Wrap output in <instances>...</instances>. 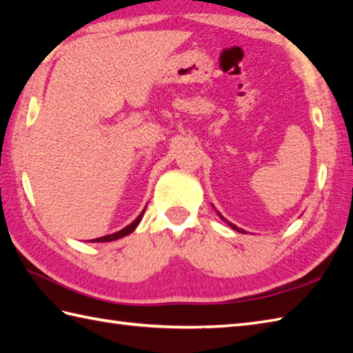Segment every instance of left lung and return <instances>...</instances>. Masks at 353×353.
I'll return each instance as SVG.
<instances>
[{
    "label": "left lung",
    "instance_id": "8db88e82",
    "mask_svg": "<svg viewBox=\"0 0 353 353\" xmlns=\"http://www.w3.org/2000/svg\"><path fill=\"white\" fill-rule=\"evenodd\" d=\"M212 208H214V209H215V206H212ZM215 211H216V209H215ZM216 214H219V216H220V219H221V220H223V221H224V223H228V224H229V226H230V228H232V229H234V230H236V232H239V234H247V232H245V230H244V229H241V228H238V226H235V224H234V223H230V221H228V220H226V219H224V216H223V215H221V214H220V212H219V211H216Z\"/></svg>",
    "mask_w": 353,
    "mask_h": 353
}]
</instances>
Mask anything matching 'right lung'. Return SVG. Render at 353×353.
<instances>
[{"label":"right lung","instance_id":"right-lung-1","mask_svg":"<svg viewBox=\"0 0 353 353\" xmlns=\"http://www.w3.org/2000/svg\"><path fill=\"white\" fill-rule=\"evenodd\" d=\"M144 212H145V208L142 209V212L137 216V219H134L130 224H127L124 229L118 230V232H114V234H110V235H104V236H100V238H95V239H92L91 243H109V241H115V239H119V238H123V236L130 235L132 232L138 228V224L142 220V215H144Z\"/></svg>","mask_w":353,"mask_h":353}]
</instances>
